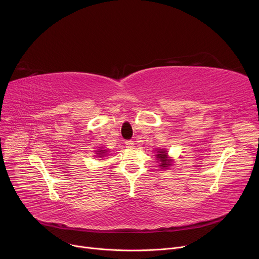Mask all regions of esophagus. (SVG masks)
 Instances as JSON below:
<instances>
[{
	"label": "esophagus",
	"mask_w": 259,
	"mask_h": 259,
	"mask_svg": "<svg viewBox=\"0 0 259 259\" xmlns=\"http://www.w3.org/2000/svg\"><path fill=\"white\" fill-rule=\"evenodd\" d=\"M126 147L128 149H133L134 148V142L133 141H127L126 142Z\"/></svg>",
	"instance_id": "esophagus-1"
}]
</instances>
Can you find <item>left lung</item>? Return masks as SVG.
I'll list each match as a JSON object with an SVG mask.
<instances>
[{
    "label": "left lung",
    "mask_w": 259,
    "mask_h": 259,
    "mask_svg": "<svg viewBox=\"0 0 259 259\" xmlns=\"http://www.w3.org/2000/svg\"><path fill=\"white\" fill-rule=\"evenodd\" d=\"M156 158H157V161L159 162V167L161 169H167L170 165H172L173 159H171L168 156L167 150H165V149H158Z\"/></svg>",
    "instance_id": "8db88e82"
}]
</instances>
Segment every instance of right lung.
Returning a JSON list of instances; mask_svg holds the SVG:
<instances>
[{
    "mask_svg": "<svg viewBox=\"0 0 259 259\" xmlns=\"http://www.w3.org/2000/svg\"><path fill=\"white\" fill-rule=\"evenodd\" d=\"M97 152V154H98V156L99 157H102V156H105L106 155V153H107V150H104V149H102V148H100L98 151H95Z\"/></svg>",
    "mask_w": 259,
    "mask_h": 259,
    "instance_id": "right-lung-1",
    "label": "right lung"
}]
</instances>
